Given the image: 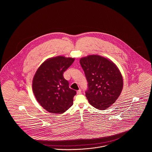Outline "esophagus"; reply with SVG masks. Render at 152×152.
Listing matches in <instances>:
<instances>
[{"label":"esophagus","mask_w":152,"mask_h":152,"mask_svg":"<svg viewBox=\"0 0 152 152\" xmlns=\"http://www.w3.org/2000/svg\"><path fill=\"white\" fill-rule=\"evenodd\" d=\"M81 94V91L80 89L77 91V94Z\"/></svg>","instance_id":"1"}]
</instances>
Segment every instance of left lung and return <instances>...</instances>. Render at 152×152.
I'll use <instances>...</instances> for the list:
<instances>
[{"label":"left lung","instance_id":"1","mask_svg":"<svg viewBox=\"0 0 152 152\" xmlns=\"http://www.w3.org/2000/svg\"><path fill=\"white\" fill-rule=\"evenodd\" d=\"M88 82L86 96L95 108L104 110L112 105L121 94L122 75L111 61L99 55H89L80 60Z\"/></svg>","mask_w":152,"mask_h":152}]
</instances>
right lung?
Here are the masks:
<instances>
[{"mask_svg": "<svg viewBox=\"0 0 152 152\" xmlns=\"http://www.w3.org/2000/svg\"><path fill=\"white\" fill-rule=\"evenodd\" d=\"M75 58L58 56L50 58L39 66L34 77L32 89L37 102L47 111L61 114L73 104L76 91L69 87L63 73Z\"/></svg>", "mask_w": 152, "mask_h": 152, "instance_id": "right-lung-1", "label": "right lung"}]
</instances>
